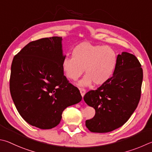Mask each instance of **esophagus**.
<instances>
[{
  "mask_svg": "<svg viewBox=\"0 0 152 152\" xmlns=\"http://www.w3.org/2000/svg\"><path fill=\"white\" fill-rule=\"evenodd\" d=\"M80 94H81V95L82 96V98H83L84 95H85V94H86V90L85 89H80Z\"/></svg>",
  "mask_w": 152,
  "mask_h": 152,
  "instance_id": "esophagus-1",
  "label": "esophagus"
}]
</instances>
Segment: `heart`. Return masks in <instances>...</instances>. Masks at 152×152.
Masks as SVG:
<instances>
[{
    "instance_id": "obj_1",
    "label": "heart",
    "mask_w": 152,
    "mask_h": 152,
    "mask_svg": "<svg viewBox=\"0 0 152 152\" xmlns=\"http://www.w3.org/2000/svg\"><path fill=\"white\" fill-rule=\"evenodd\" d=\"M72 58L66 57L62 68L65 76L76 81L85 70L86 76L79 82L80 86H88L94 82L101 86L111 78L117 63V55L110 46L82 42L74 48Z\"/></svg>"
}]
</instances>
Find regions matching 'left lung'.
I'll use <instances>...</instances> for the list:
<instances>
[{
  "instance_id": "obj_1",
  "label": "left lung",
  "mask_w": 152,
  "mask_h": 152,
  "mask_svg": "<svg viewBox=\"0 0 152 152\" xmlns=\"http://www.w3.org/2000/svg\"><path fill=\"white\" fill-rule=\"evenodd\" d=\"M141 66L134 55L126 52L118 54L113 76L97 90L84 95L85 102L96 111L94 117L86 121L90 132H112L129 120L141 97Z\"/></svg>"
}]
</instances>
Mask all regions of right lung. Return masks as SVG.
Listing matches in <instances>:
<instances>
[{"label": "right lung", "mask_w": 152, "mask_h": 152, "mask_svg": "<svg viewBox=\"0 0 152 152\" xmlns=\"http://www.w3.org/2000/svg\"><path fill=\"white\" fill-rule=\"evenodd\" d=\"M62 40L53 37L30 42L15 55L11 65L14 104L27 123L40 129L56 127L64 109L82 98L64 75Z\"/></svg>", "instance_id": "add662e5"}]
</instances>
